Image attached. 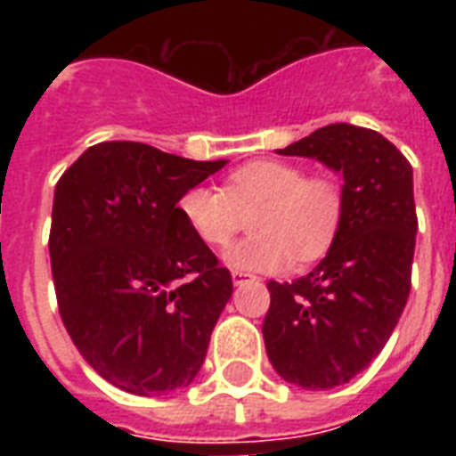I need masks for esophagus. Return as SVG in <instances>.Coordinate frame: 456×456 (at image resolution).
I'll return each mask as SVG.
<instances>
[{
	"label": "esophagus",
	"instance_id": "1",
	"mask_svg": "<svg viewBox=\"0 0 456 456\" xmlns=\"http://www.w3.org/2000/svg\"><path fill=\"white\" fill-rule=\"evenodd\" d=\"M253 274H248V272H241V270H234L232 272V281H234V286H241L246 284V281H253Z\"/></svg>",
	"mask_w": 456,
	"mask_h": 456
}]
</instances>
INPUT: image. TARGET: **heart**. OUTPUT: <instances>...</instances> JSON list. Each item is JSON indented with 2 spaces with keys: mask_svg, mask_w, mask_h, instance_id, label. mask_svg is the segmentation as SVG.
<instances>
[{
  "mask_svg": "<svg viewBox=\"0 0 456 456\" xmlns=\"http://www.w3.org/2000/svg\"><path fill=\"white\" fill-rule=\"evenodd\" d=\"M250 217V236L224 253L241 272H286L296 263H314L331 248L343 222V189L329 177H305L298 165L253 160L224 179L222 189L191 186L179 199V215L199 241L224 246Z\"/></svg>",
  "mask_w": 456,
  "mask_h": 456,
  "instance_id": "heart-1",
  "label": "heart"
}]
</instances>
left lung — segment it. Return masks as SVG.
Returning <instances> with one entry per match:
<instances>
[{"label": "left lung", "instance_id": "1", "mask_svg": "<svg viewBox=\"0 0 456 456\" xmlns=\"http://www.w3.org/2000/svg\"><path fill=\"white\" fill-rule=\"evenodd\" d=\"M343 175V222L324 260L270 281L263 336L272 367L305 390L364 371L397 326L411 289L417 208L410 160L379 132L336 123L279 149Z\"/></svg>", "mask_w": 456, "mask_h": 456}]
</instances>
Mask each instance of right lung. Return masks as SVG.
Wrapping results in <instances>:
<instances>
[{"label": "right lung", "mask_w": 456, "mask_h": 456, "mask_svg": "<svg viewBox=\"0 0 456 456\" xmlns=\"http://www.w3.org/2000/svg\"><path fill=\"white\" fill-rule=\"evenodd\" d=\"M224 165L102 142L56 184L49 256L61 319L89 367L125 393H172L203 367L232 274L186 227L179 199Z\"/></svg>", "instance_id": "add662e5"}]
</instances>
